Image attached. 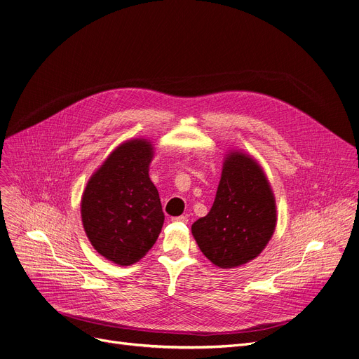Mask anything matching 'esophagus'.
Segmentation results:
<instances>
[{"instance_id": "34e87169", "label": "esophagus", "mask_w": 359, "mask_h": 359, "mask_svg": "<svg viewBox=\"0 0 359 359\" xmlns=\"http://www.w3.org/2000/svg\"><path fill=\"white\" fill-rule=\"evenodd\" d=\"M172 220L176 223H187L189 222V219L186 216H177V217H173Z\"/></svg>"}]
</instances>
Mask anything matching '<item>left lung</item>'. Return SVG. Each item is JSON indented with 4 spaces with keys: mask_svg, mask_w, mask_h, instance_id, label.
<instances>
[{
    "mask_svg": "<svg viewBox=\"0 0 359 359\" xmlns=\"http://www.w3.org/2000/svg\"><path fill=\"white\" fill-rule=\"evenodd\" d=\"M276 219L275 194L262 166L242 150H229L213 206L191 224V235L215 266L232 269L262 253Z\"/></svg>",
    "mask_w": 359,
    "mask_h": 359,
    "instance_id": "obj_1",
    "label": "left lung"
}]
</instances>
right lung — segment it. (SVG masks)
Wrapping results in <instances>:
<instances>
[{"label":"right lung","mask_w":359,"mask_h":359,"mask_svg":"<svg viewBox=\"0 0 359 359\" xmlns=\"http://www.w3.org/2000/svg\"><path fill=\"white\" fill-rule=\"evenodd\" d=\"M154 146L149 139L118 144L88 179L80 212L91 246L110 262L133 265L151 249L165 213L149 177Z\"/></svg>","instance_id":"add662e5"}]
</instances>
